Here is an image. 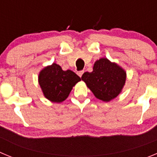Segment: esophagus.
Returning a JSON list of instances; mask_svg holds the SVG:
<instances>
[{
	"label": "esophagus",
	"instance_id": "1",
	"mask_svg": "<svg viewBox=\"0 0 157 157\" xmlns=\"http://www.w3.org/2000/svg\"><path fill=\"white\" fill-rule=\"evenodd\" d=\"M84 73V70H81V71H79L78 73H77V74H78V76L80 77H82V75H83V73Z\"/></svg>",
	"mask_w": 157,
	"mask_h": 157
}]
</instances>
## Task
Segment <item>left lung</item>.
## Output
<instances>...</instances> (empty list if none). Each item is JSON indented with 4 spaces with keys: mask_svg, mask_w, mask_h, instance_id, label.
<instances>
[{
    "mask_svg": "<svg viewBox=\"0 0 157 157\" xmlns=\"http://www.w3.org/2000/svg\"><path fill=\"white\" fill-rule=\"evenodd\" d=\"M124 69L107 58L96 60L93 71L86 72L81 79L98 99L108 102L119 95L126 83Z\"/></svg>",
    "mask_w": 157,
    "mask_h": 157,
    "instance_id": "1",
    "label": "left lung"
}]
</instances>
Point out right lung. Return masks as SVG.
Masks as SVG:
<instances>
[{
    "label": "right lung",
    "mask_w": 157,
    "mask_h": 157,
    "mask_svg": "<svg viewBox=\"0 0 157 157\" xmlns=\"http://www.w3.org/2000/svg\"><path fill=\"white\" fill-rule=\"evenodd\" d=\"M81 79L70 70H63L56 63L45 66L38 75V83L45 98L60 103L68 98L72 89Z\"/></svg>",
    "instance_id": "add662e5"
}]
</instances>
